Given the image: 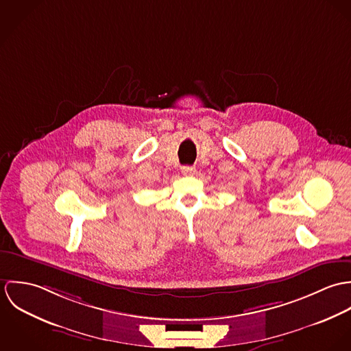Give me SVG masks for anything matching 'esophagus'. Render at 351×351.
<instances>
[{"label": "esophagus", "mask_w": 351, "mask_h": 351, "mask_svg": "<svg viewBox=\"0 0 351 351\" xmlns=\"http://www.w3.org/2000/svg\"><path fill=\"white\" fill-rule=\"evenodd\" d=\"M195 171H196V167H193V166H182L181 167V173L184 176H193Z\"/></svg>", "instance_id": "34e87169"}]
</instances>
